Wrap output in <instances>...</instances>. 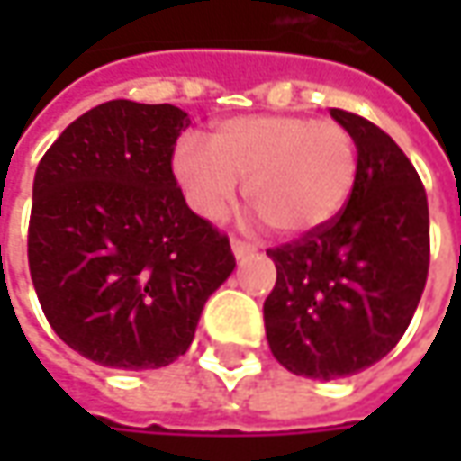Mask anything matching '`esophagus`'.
<instances>
[{
  "instance_id": "34e87169",
  "label": "esophagus",
  "mask_w": 461,
  "mask_h": 461,
  "mask_svg": "<svg viewBox=\"0 0 461 461\" xmlns=\"http://www.w3.org/2000/svg\"><path fill=\"white\" fill-rule=\"evenodd\" d=\"M230 246H233V254H236V258H249L257 254L254 243H249V240H243V239H233L230 240Z\"/></svg>"
}]
</instances>
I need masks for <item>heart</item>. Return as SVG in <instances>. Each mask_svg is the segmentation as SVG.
<instances>
[{
	"instance_id": "1",
	"label": "heart",
	"mask_w": 461,
	"mask_h": 461,
	"mask_svg": "<svg viewBox=\"0 0 461 461\" xmlns=\"http://www.w3.org/2000/svg\"><path fill=\"white\" fill-rule=\"evenodd\" d=\"M186 203L221 221L246 179V200L282 236H305L330 222L348 200L359 151L336 120L240 115L221 120L210 143L185 135L171 158Z\"/></svg>"
}]
</instances>
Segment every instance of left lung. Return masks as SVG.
<instances>
[{"label":"left lung","instance_id":"left-lung-1","mask_svg":"<svg viewBox=\"0 0 461 461\" xmlns=\"http://www.w3.org/2000/svg\"><path fill=\"white\" fill-rule=\"evenodd\" d=\"M357 140L359 171L341 212L269 249L276 285L267 341L293 375L339 380L387 357L411 326L429 276V200L400 146L364 117L330 110Z\"/></svg>","mask_w":461,"mask_h":461}]
</instances>
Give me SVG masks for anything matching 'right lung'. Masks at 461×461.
<instances>
[{"label":"right lung","instance_id":"1","mask_svg":"<svg viewBox=\"0 0 461 461\" xmlns=\"http://www.w3.org/2000/svg\"><path fill=\"white\" fill-rule=\"evenodd\" d=\"M186 125L174 104L113 99L77 117L35 171L32 287L63 344L110 369L182 357L236 267L228 236L186 207L171 171Z\"/></svg>","mask_w":461,"mask_h":461}]
</instances>
